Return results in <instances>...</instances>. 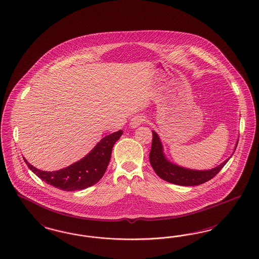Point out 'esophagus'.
I'll use <instances>...</instances> for the list:
<instances>
[{"label": "esophagus", "mask_w": 259, "mask_h": 259, "mask_svg": "<svg viewBox=\"0 0 259 259\" xmlns=\"http://www.w3.org/2000/svg\"><path fill=\"white\" fill-rule=\"evenodd\" d=\"M146 120V117L144 116L143 114H139V115H136L134 116L132 120H131V125L133 127H137L140 125H142L143 123L145 122Z\"/></svg>", "instance_id": "esophagus-1"}]
</instances>
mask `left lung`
<instances>
[{"instance_id":"1","label":"left lung","mask_w":259,"mask_h":259,"mask_svg":"<svg viewBox=\"0 0 259 259\" xmlns=\"http://www.w3.org/2000/svg\"><path fill=\"white\" fill-rule=\"evenodd\" d=\"M235 147H237V143ZM229 159L225 160L219 166L208 170H193L191 168L177 166L170 163L165 157L163 146L159 139L158 134L152 132V143L150 152V165L160 178L169 183L180 186H196L205 183L217 176L222 167L225 166Z\"/></svg>"}]
</instances>
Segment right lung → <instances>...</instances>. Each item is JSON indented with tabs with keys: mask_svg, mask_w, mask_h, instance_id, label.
<instances>
[{
	"mask_svg": "<svg viewBox=\"0 0 259 259\" xmlns=\"http://www.w3.org/2000/svg\"><path fill=\"white\" fill-rule=\"evenodd\" d=\"M122 134V131H118L107 135L87 156L56 171L38 169L25 159V164L42 181L57 189L67 192L83 190L97 183L103 177L109 165L112 148Z\"/></svg>",
	"mask_w": 259,
	"mask_h": 259,
	"instance_id": "add662e5",
	"label": "right lung"
}]
</instances>
